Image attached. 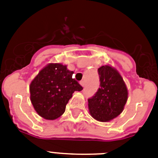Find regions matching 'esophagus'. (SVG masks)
<instances>
[{
  "label": "esophagus",
  "instance_id": "esophagus-1",
  "mask_svg": "<svg viewBox=\"0 0 158 158\" xmlns=\"http://www.w3.org/2000/svg\"><path fill=\"white\" fill-rule=\"evenodd\" d=\"M79 84H80V85H81L82 87L84 86V80H82V81H80V83H79Z\"/></svg>",
  "mask_w": 158,
  "mask_h": 158
}]
</instances>
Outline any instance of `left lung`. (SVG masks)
<instances>
[{
    "label": "left lung",
    "mask_w": 158,
    "mask_h": 158,
    "mask_svg": "<svg viewBox=\"0 0 158 158\" xmlns=\"http://www.w3.org/2000/svg\"><path fill=\"white\" fill-rule=\"evenodd\" d=\"M98 71L100 88L94 96L88 99L89 112L95 120L107 122L123 111L128 99V90L122 77L115 68L102 65Z\"/></svg>",
    "instance_id": "obj_1"
}]
</instances>
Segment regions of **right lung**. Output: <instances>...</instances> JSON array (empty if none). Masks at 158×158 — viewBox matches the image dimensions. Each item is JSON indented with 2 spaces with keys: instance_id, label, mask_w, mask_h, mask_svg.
<instances>
[{
  "instance_id": "1",
  "label": "right lung",
  "mask_w": 158,
  "mask_h": 158,
  "mask_svg": "<svg viewBox=\"0 0 158 158\" xmlns=\"http://www.w3.org/2000/svg\"><path fill=\"white\" fill-rule=\"evenodd\" d=\"M73 74L74 72L67 69L66 65L50 63L31 82V102L40 116L47 120L60 117L74 91L83 89L72 78Z\"/></svg>"
}]
</instances>
